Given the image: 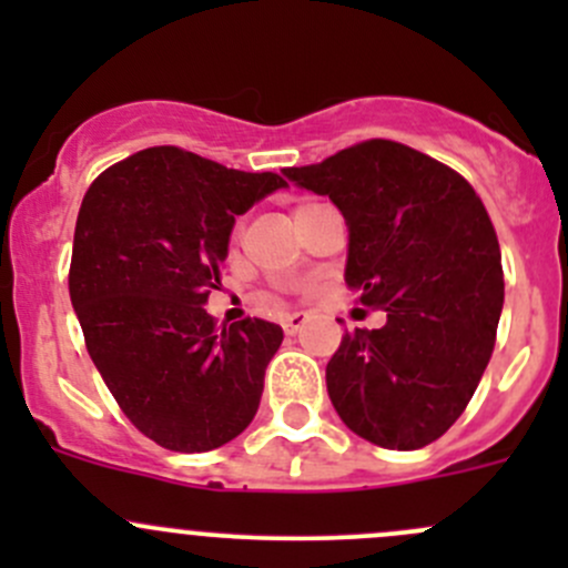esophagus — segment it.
Listing matches in <instances>:
<instances>
[{
    "label": "esophagus",
    "mask_w": 568,
    "mask_h": 568,
    "mask_svg": "<svg viewBox=\"0 0 568 568\" xmlns=\"http://www.w3.org/2000/svg\"><path fill=\"white\" fill-rule=\"evenodd\" d=\"M305 321H307L305 313H300V311L288 313V316L283 318V329H285V335H296V332L302 329V324H305Z\"/></svg>",
    "instance_id": "esophagus-1"
}]
</instances>
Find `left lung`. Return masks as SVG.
Segmentation results:
<instances>
[{
	"label": "left lung",
	"instance_id": "obj_1",
	"mask_svg": "<svg viewBox=\"0 0 568 568\" xmlns=\"http://www.w3.org/2000/svg\"><path fill=\"white\" fill-rule=\"evenodd\" d=\"M326 194L348 227L346 285L379 329L343 335L326 393L357 437L415 450L443 437L473 398L503 311L500 244L459 173L390 140L283 170Z\"/></svg>",
	"mask_w": 568,
	"mask_h": 568
}]
</instances>
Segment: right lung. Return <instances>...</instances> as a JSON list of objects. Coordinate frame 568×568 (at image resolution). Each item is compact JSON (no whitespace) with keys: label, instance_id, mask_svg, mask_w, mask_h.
Returning <instances> with one entry per match:
<instances>
[{"label":"right lung","instance_id":"add662e5","mask_svg":"<svg viewBox=\"0 0 568 568\" xmlns=\"http://www.w3.org/2000/svg\"><path fill=\"white\" fill-rule=\"evenodd\" d=\"M285 186L162 145L112 164L84 194L71 305L109 393L162 448L214 450L255 417L283 329L244 318L220 332L203 305L236 216Z\"/></svg>","mask_w":568,"mask_h":568}]
</instances>
